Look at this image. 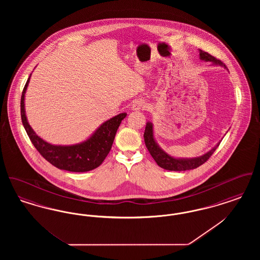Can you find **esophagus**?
Instances as JSON below:
<instances>
[{
    "mask_svg": "<svg viewBox=\"0 0 260 260\" xmlns=\"http://www.w3.org/2000/svg\"><path fill=\"white\" fill-rule=\"evenodd\" d=\"M144 107H145V103H144V101H142V100H136V101L133 103V105H132V108H133L134 111L141 110V109H143Z\"/></svg>",
    "mask_w": 260,
    "mask_h": 260,
    "instance_id": "1",
    "label": "esophagus"
}]
</instances>
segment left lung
Listing matches in <instances>:
<instances>
[{"label":"left lung","instance_id":"left-lung-1","mask_svg":"<svg viewBox=\"0 0 260 260\" xmlns=\"http://www.w3.org/2000/svg\"><path fill=\"white\" fill-rule=\"evenodd\" d=\"M200 59L205 60V61L212 62L214 65H220L224 68L227 69L226 65L220 61L219 59L215 58L210 53L200 50ZM144 141L145 145L148 149L149 153L153 157V159L160 166L162 169L168 170V171H173V172H182V171H188V170H193L196 169L210 159V156L213 154V152L216 150V148L219 146L220 142L217 143L215 147L210 150L208 153L205 155L198 157V158H193V159H175L172 156L168 155L164 150H161L157 142L154 139L153 136V124L148 122L145 126V132H144Z\"/></svg>","mask_w":260,"mask_h":260}]
</instances>
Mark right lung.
Returning <instances> with one entry per match:
<instances>
[{
  "instance_id": "add662e5",
  "label": "right lung",
  "mask_w": 260,
  "mask_h": 260,
  "mask_svg": "<svg viewBox=\"0 0 260 260\" xmlns=\"http://www.w3.org/2000/svg\"><path fill=\"white\" fill-rule=\"evenodd\" d=\"M30 76L22 91L20 112L25 131L38 152L52 166L59 170L84 173L96 169L110 152L117 129L126 114H119L106 121L99 126L92 136L82 143L68 146L52 145L39 137L27 122L25 115L24 98Z\"/></svg>"
}]
</instances>
